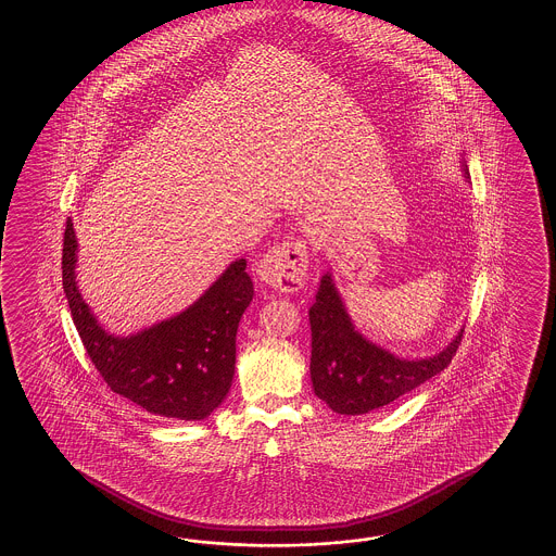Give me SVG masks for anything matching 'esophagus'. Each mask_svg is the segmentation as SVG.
<instances>
[{
    "label": "esophagus",
    "mask_w": 556,
    "mask_h": 556,
    "mask_svg": "<svg viewBox=\"0 0 556 556\" xmlns=\"http://www.w3.org/2000/svg\"><path fill=\"white\" fill-rule=\"evenodd\" d=\"M256 277L277 291L293 293L307 279V251L302 240L283 242L263 254L256 265Z\"/></svg>",
    "instance_id": "obj_1"
}]
</instances>
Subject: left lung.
<instances>
[{
  "instance_id": "obj_1",
  "label": "left lung",
  "mask_w": 556,
  "mask_h": 556,
  "mask_svg": "<svg viewBox=\"0 0 556 556\" xmlns=\"http://www.w3.org/2000/svg\"><path fill=\"white\" fill-rule=\"evenodd\" d=\"M460 168L467 177L469 168L465 161ZM309 328L312 388L332 412L344 416H361L393 404L446 369L465 332V328H460L456 337L432 356H397L375 344L354 326L330 270L321 275L316 302L309 307Z\"/></svg>"
}]
</instances>
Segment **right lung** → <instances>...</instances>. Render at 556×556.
<instances>
[{"instance_id": "add662e5", "label": "right lung", "mask_w": 556, "mask_h": 556, "mask_svg": "<svg viewBox=\"0 0 556 556\" xmlns=\"http://www.w3.org/2000/svg\"><path fill=\"white\" fill-rule=\"evenodd\" d=\"M77 236L67 219L63 289L96 369L114 393L154 416L205 420L226 400L236 365V332L254 287L247 258H236L184 312L135 334H112L77 287Z\"/></svg>"}]
</instances>
